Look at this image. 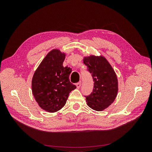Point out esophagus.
Segmentation results:
<instances>
[{
    "label": "esophagus",
    "instance_id": "34e87169",
    "mask_svg": "<svg viewBox=\"0 0 152 152\" xmlns=\"http://www.w3.org/2000/svg\"><path fill=\"white\" fill-rule=\"evenodd\" d=\"M75 85L77 86V88H79V87L81 86V82H78V83H77Z\"/></svg>",
    "mask_w": 152,
    "mask_h": 152
}]
</instances>
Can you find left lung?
<instances>
[{
    "mask_svg": "<svg viewBox=\"0 0 152 152\" xmlns=\"http://www.w3.org/2000/svg\"><path fill=\"white\" fill-rule=\"evenodd\" d=\"M83 61L92 73L94 88L86 96L87 104L96 111H103L113 103L118 93V79L115 72L104 56L90 55Z\"/></svg>",
    "mask_w": 152,
    "mask_h": 152,
    "instance_id": "obj_1",
    "label": "left lung"
}]
</instances>
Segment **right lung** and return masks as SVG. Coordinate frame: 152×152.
<instances>
[{"mask_svg": "<svg viewBox=\"0 0 152 152\" xmlns=\"http://www.w3.org/2000/svg\"><path fill=\"white\" fill-rule=\"evenodd\" d=\"M66 53L54 49L48 53L35 71L31 80V91L39 107L54 113L65 105L70 92L76 86L70 82V73L63 67Z\"/></svg>", "mask_w": 152, "mask_h": 152, "instance_id": "add662e5", "label": "right lung"}]
</instances>
